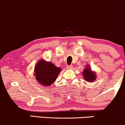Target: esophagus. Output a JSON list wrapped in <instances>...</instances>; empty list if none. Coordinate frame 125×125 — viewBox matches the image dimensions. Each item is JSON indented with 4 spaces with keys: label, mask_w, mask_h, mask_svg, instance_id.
<instances>
[{
    "label": "esophagus",
    "mask_w": 125,
    "mask_h": 125,
    "mask_svg": "<svg viewBox=\"0 0 125 125\" xmlns=\"http://www.w3.org/2000/svg\"><path fill=\"white\" fill-rule=\"evenodd\" d=\"M66 68L68 69H72L73 68V66L72 65H69V66H67Z\"/></svg>",
    "instance_id": "1"
}]
</instances>
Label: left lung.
<instances>
[{"label": "left lung", "mask_w": 125, "mask_h": 125, "mask_svg": "<svg viewBox=\"0 0 125 125\" xmlns=\"http://www.w3.org/2000/svg\"><path fill=\"white\" fill-rule=\"evenodd\" d=\"M83 76L85 80L90 82V83H92V82L93 83L96 78V75L95 73L92 72L91 70L89 68L88 66H87V68L83 70Z\"/></svg>", "instance_id": "8db88e82"}]
</instances>
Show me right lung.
Here are the masks:
<instances>
[{"label":"right lung","mask_w":125,"mask_h":125,"mask_svg":"<svg viewBox=\"0 0 125 125\" xmlns=\"http://www.w3.org/2000/svg\"><path fill=\"white\" fill-rule=\"evenodd\" d=\"M60 71V68L44 60H40L34 69L35 78L38 83L47 87L55 81Z\"/></svg>","instance_id":"right-lung-1"}]
</instances>
